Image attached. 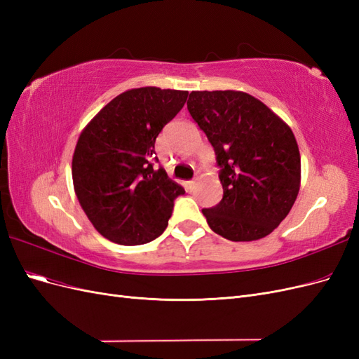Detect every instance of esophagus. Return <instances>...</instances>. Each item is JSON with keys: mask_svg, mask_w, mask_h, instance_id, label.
I'll list each match as a JSON object with an SVG mask.
<instances>
[{"mask_svg": "<svg viewBox=\"0 0 359 359\" xmlns=\"http://www.w3.org/2000/svg\"><path fill=\"white\" fill-rule=\"evenodd\" d=\"M187 187H189L190 190H193L194 187H196V180H193V181H189V182H187Z\"/></svg>", "mask_w": 359, "mask_h": 359, "instance_id": "34e87169", "label": "esophagus"}]
</instances>
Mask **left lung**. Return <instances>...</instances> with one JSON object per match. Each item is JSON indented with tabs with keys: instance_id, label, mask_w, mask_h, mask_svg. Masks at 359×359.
Listing matches in <instances>:
<instances>
[{
	"instance_id": "obj_1",
	"label": "left lung",
	"mask_w": 359,
	"mask_h": 359,
	"mask_svg": "<svg viewBox=\"0 0 359 359\" xmlns=\"http://www.w3.org/2000/svg\"><path fill=\"white\" fill-rule=\"evenodd\" d=\"M187 109L214 148L223 199L202 212L231 241H255L286 219L299 191L301 157L289 126L253 95L193 91Z\"/></svg>"
}]
</instances>
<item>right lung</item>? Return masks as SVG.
Returning <instances> with one entry per match:
<instances>
[{
    "label": "right lung",
    "instance_id": "right-lung-1",
    "mask_svg": "<svg viewBox=\"0 0 359 359\" xmlns=\"http://www.w3.org/2000/svg\"><path fill=\"white\" fill-rule=\"evenodd\" d=\"M189 91L156 86L119 94L83 128L73 154L76 196L107 240L139 245L168 227L173 201L184 194L161 166L156 139L182 109Z\"/></svg>",
    "mask_w": 359,
    "mask_h": 359
}]
</instances>
